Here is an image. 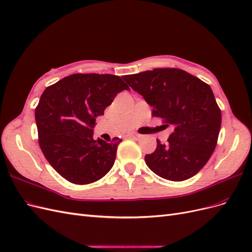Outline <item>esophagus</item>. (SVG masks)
I'll return each mask as SVG.
<instances>
[{
  "label": "esophagus",
  "mask_w": 252,
  "mask_h": 252,
  "mask_svg": "<svg viewBox=\"0 0 252 252\" xmlns=\"http://www.w3.org/2000/svg\"><path fill=\"white\" fill-rule=\"evenodd\" d=\"M128 138L133 139V140H141L142 135L139 133H130V134H128Z\"/></svg>",
  "instance_id": "34e87169"
}]
</instances>
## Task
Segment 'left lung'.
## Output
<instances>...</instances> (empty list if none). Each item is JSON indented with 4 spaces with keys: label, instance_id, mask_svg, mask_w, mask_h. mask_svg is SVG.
Wrapping results in <instances>:
<instances>
[{
    "label": "left lung",
    "instance_id": "left-lung-1",
    "mask_svg": "<svg viewBox=\"0 0 252 252\" xmlns=\"http://www.w3.org/2000/svg\"><path fill=\"white\" fill-rule=\"evenodd\" d=\"M124 80L152 106V116L172 128L168 142L157 140V149L145 156L150 170L174 182L192 178L215 151L222 123L210 86L178 68H156Z\"/></svg>",
    "mask_w": 252,
    "mask_h": 252
}]
</instances>
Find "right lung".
Returning a JSON list of instances; mask_svg holds the SVG:
<instances>
[{
    "mask_svg": "<svg viewBox=\"0 0 252 252\" xmlns=\"http://www.w3.org/2000/svg\"><path fill=\"white\" fill-rule=\"evenodd\" d=\"M123 90L129 87L119 75L97 73L68 75L44 90L34 113L39 145L67 181L90 184L112 168L122 140H94L93 128Z\"/></svg>",
    "mask_w": 252,
    "mask_h": 252,
    "instance_id": "add662e5",
    "label": "right lung"
}]
</instances>
